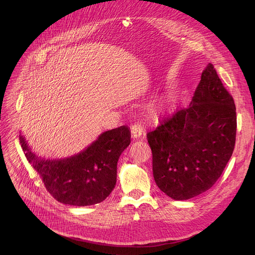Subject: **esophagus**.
Instances as JSON below:
<instances>
[{
    "label": "esophagus",
    "instance_id": "esophagus-1",
    "mask_svg": "<svg viewBox=\"0 0 255 255\" xmlns=\"http://www.w3.org/2000/svg\"><path fill=\"white\" fill-rule=\"evenodd\" d=\"M144 132H145V128L142 124L140 123H135L132 128H131V133H132V137L135 139H139L142 136H144Z\"/></svg>",
    "mask_w": 255,
    "mask_h": 255
}]
</instances>
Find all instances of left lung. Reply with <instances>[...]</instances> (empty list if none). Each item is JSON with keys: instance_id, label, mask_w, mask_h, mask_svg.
Here are the masks:
<instances>
[{"instance_id": "obj_1", "label": "left lung", "mask_w": 255, "mask_h": 255, "mask_svg": "<svg viewBox=\"0 0 255 255\" xmlns=\"http://www.w3.org/2000/svg\"><path fill=\"white\" fill-rule=\"evenodd\" d=\"M236 128L234 100L209 63L191 104L147 133L157 187L179 201L208 191L233 153Z\"/></svg>"}]
</instances>
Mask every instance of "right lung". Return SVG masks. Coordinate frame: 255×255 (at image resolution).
Returning <instances> with one entry per match:
<instances>
[{"instance_id": "1", "label": "right lung", "mask_w": 255, "mask_h": 255, "mask_svg": "<svg viewBox=\"0 0 255 255\" xmlns=\"http://www.w3.org/2000/svg\"><path fill=\"white\" fill-rule=\"evenodd\" d=\"M130 138L129 128L121 126L101 134L81 153L57 160L35 156L23 136L20 143L47 192L62 204L84 207L101 203L111 194L116 185L118 159Z\"/></svg>"}]
</instances>
